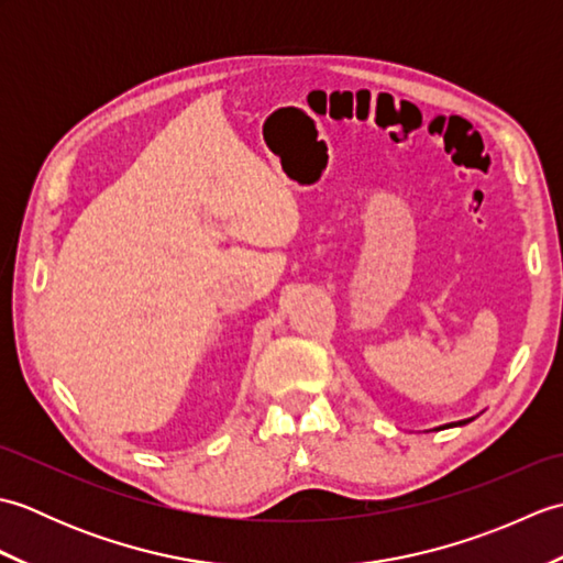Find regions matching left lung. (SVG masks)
<instances>
[{"label":"left lung","instance_id":"8db88e82","mask_svg":"<svg viewBox=\"0 0 563 563\" xmlns=\"http://www.w3.org/2000/svg\"><path fill=\"white\" fill-rule=\"evenodd\" d=\"M470 421H474V418H466V421H457V423H448V426H440V428H452V426H464V423H470ZM438 430V428H435Z\"/></svg>","mask_w":563,"mask_h":563}]
</instances>
